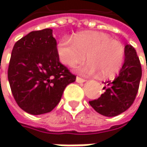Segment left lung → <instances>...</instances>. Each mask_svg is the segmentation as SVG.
<instances>
[{"label": "left lung", "instance_id": "obj_1", "mask_svg": "<svg viewBox=\"0 0 147 147\" xmlns=\"http://www.w3.org/2000/svg\"><path fill=\"white\" fill-rule=\"evenodd\" d=\"M53 30L34 31L16 42L8 69L15 100L28 114L51 112L76 77L59 61Z\"/></svg>", "mask_w": 147, "mask_h": 147}]
</instances>
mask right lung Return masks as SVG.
<instances>
[{
	"label": "right lung",
	"instance_id": "obj_1",
	"mask_svg": "<svg viewBox=\"0 0 147 147\" xmlns=\"http://www.w3.org/2000/svg\"><path fill=\"white\" fill-rule=\"evenodd\" d=\"M142 69L133 47H124V63L119 75L107 81L104 92L97 100L89 101L93 109L105 116H116L126 111L136 98Z\"/></svg>",
	"mask_w": 147,
	"mask_h": 147
}]
</instances>
